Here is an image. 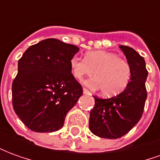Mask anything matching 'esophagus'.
I'll use <instances>...</instances> for the list:
<instances>
[{
    "mask_svg": "<svg viewBox=\"0 0 160 160\" xmlns=\"http://www.w3.org/2000/svg\"><path fill=\"white\" fill-rule=\"evenodd\" d=\"M83 92L84 94H90V92L87 90V88H83Z\"/></svg>",
    "mask_w": 160,
    "mask_h": 160,
    "instance_id": "34e87169",
    "label": "esophagus"
}]
</instances>
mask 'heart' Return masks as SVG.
Listing matches in <instances>:
<instances>
[{"label":"heart","mask_w":160,"mask_h":160,"mask_svg":"<svg viewBox=\"0 0 160 160\" xmlns=\"http://www.w3.org/2000/svg\"><path fill=\"white\" fill-rule=\"evenodd\" d=\"M70 68L73 76L81 80L84 76L95 78L87 82L93 89H101L102 93L111 97L122 92L130 81L132 71L126 60L117 54L107 51H91L84 59L73 56L70 60Z\"/></svg>","instance_id":"b5f03b06"}]
</instances>
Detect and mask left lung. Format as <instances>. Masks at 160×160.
<instances>
[{"mask_svg":"<svg viewBox=\"0 0 160 160\" xmlns=\"http://www.w3.org/2000/svg\"><path fill=\"white\" fill-rule=\"evenodd\" d=\"M119 47L131 67L130 81L117 96L110 98L93 96L95 105L90 112L91 132L106 139L121 138L134 128L142 117L148 97L145 84L148 72L144 58L128 46Z\"/></svg>","mask_w":160,"mask_h":160,"instance_id":"1","label":"left lung"}]
</instances>
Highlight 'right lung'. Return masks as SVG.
Returning a JSON list of instances; mask_svg holds the SVG:
<instances>
[{
  "instance_id": "1",
  "label": "right lung",
  "mask_w": 160,
  "mask_h": 160,
  "mask_svg": "<svg viewBox=\"0 0 160 160\" xmlns=\"http://www.w3.org/2000/svg\"><path fill=\"white\" fill-rule=\"evenodd\" d=\"M79 49L48 38L30 46L19 60L12 85V106L31 130L61 129L68 112L83 93L70 68V60Z\"/></svg>"
}]
</instances>
